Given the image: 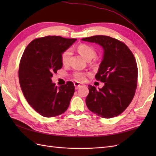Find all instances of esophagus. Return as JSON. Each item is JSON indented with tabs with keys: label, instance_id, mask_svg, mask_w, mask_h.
<instances>
[{
	"label": "esophagus",
	"instance_id": "34e87169",
	"mask_svg": "<svg viewBox=\"0 0 156 156\" xmlns=\"http://www.w3.org/2000/svg\"><path fill=\"white\" fill-rule=\"evenodd\" d=\"M74 86H75V89H78V88H79L80 87H81L82 85H81V84L79 82L76 81V82L74 83Z\"/></svg>",
	"mask_w": 156,
	"mask_h": 156
}]
</instances>
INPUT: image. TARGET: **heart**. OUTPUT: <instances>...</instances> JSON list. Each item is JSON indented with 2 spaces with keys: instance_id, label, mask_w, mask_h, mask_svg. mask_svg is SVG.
<instances>
[{
  "instance_id": "obj_1",
  "label": "heart",
  "mask_w": 156,
  "mask_h": 156,
  "mask_svg": "<svg viewBox=\"0 0 156 156\" xmlns=\"http://www.w3.org/2000/svg\"><path fill=\"white\" fill-rule=\"evenodd\" d=\"M77 50L80 55L87 60L89 59H92L93 58L95 57L96 55V51L94 50V49L92 48L91 46H90L88 45H80L78 46ZM71 55H72V50L70 49H66L63 52L62 55H61V61H62V63L64 65H66L69 62ZM74 76L77 80H79V81H83L86 79L87 74L83 72H77L75 73Z\"/></svg>"
}]
</instances>
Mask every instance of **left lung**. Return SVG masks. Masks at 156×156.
I'll return each instance as SVG.
<instances>
[{"instance_id": "8db88e82", "label": "left lung", "mask_w": 156, "mask_h": 156, "mask_svg": "<svg viewBox=\"0 0 156 156\" xmlns=\"http://www.w3.org/2000/svg\"><path fill=\"white\" fill-rule=\"evenodd\" d=\"M81 40L102 47L103 55L95 78L105 83L97 90L88 85V109L105 119L123 112L134 97L137 85V65L133 53L123 42L107 36H94Z\"/></svg>"}]
</instances>
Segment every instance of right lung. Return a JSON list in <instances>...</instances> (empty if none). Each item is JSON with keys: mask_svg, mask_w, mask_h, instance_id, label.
<instances>
[{"mask_svg": "<svg viewBox=\"0 0 156 156\" xmlns=\"http://www.w3.org/2000/svg\"><path fill=\"white\" fill-rule=\"evenodd\" d=\"M77 39L48 36L32 41L19 68L20 87L29 104L41 116L53 117L68 109L75 87L68 81L59 87L52 83L53 73L62 68L61 55Z\"/></svg>", "mask_w": 156, "mask_h": 156, "instance_id": "right-lung-1", "label": "right lung"}]
</instances>
